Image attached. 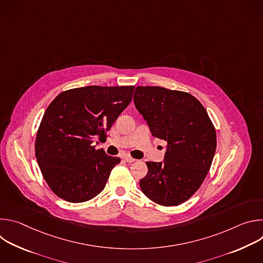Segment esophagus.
I'll return each instance as SVG.
<instances>
[{
  "label": "esophagus",
  "mask_w": 263,
  "mask_h": 263,
  "mask_svg": "<svg viewBox=\"0 0 263 263\" xmlns=\"http://www.w3.org/2000/svg\"><path fill=\"white\" fill-rule=\"evenodd\" d=\"M124 160H125L126 162H129V163H132V162L136 161V159H134V158L130 157V156H125V157H124Z\"/></svg>",
  "instance_id": "esophagus-1"
}]
</instances>
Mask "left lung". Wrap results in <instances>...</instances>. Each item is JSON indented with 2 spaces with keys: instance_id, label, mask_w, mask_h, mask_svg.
Here are the masks:
<instances>
[{
  "instance_id": "obj_1",
  "label": "left lung",
  "mask_w": 263,
  "mask_h": 263,
  "mask_svg": "<svg viewBox=\"0 0 263 263\" xmlns=\"http://www.w3.org/2000/svg\"><path fill=\"white\" fill-rule=\"evenodd\" d=\"M133 100L152 135L167 141L162 162H145L140 190L159 205H180L200 189L210 170L215 129L203 105L187 92L138 86Z\"/></svg>"
}]
</instances>
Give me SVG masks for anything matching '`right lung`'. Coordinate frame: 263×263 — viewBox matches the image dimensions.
<instances>
[{
	"label": "right lung",
	"instance_id": "1",
	"mask_svg": "<svg viewBox=\"0 0 263 263\" xmlns=\"http://www.w3.org/2000/svg\"><path fill=\"white\" fill-rule=\"evenodd\" d=\"M134 86H86L65 90L47 108L35 141V156L50 189L70 203L98 196L119 157L96 149L130 104Z\"/></svg>",
	"mask_w": 263,
	"mask_h": 263
}]
</instances>
